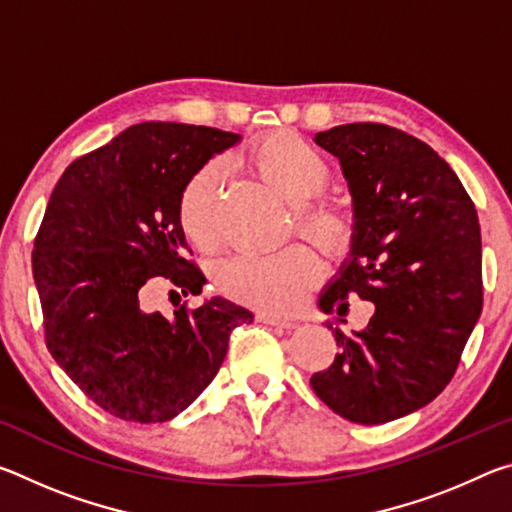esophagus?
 <instances>
[{
    "instance_id": "34e87169",
    "label": "esophagus",
    "mask_w": 512,
    "mask_h": 512,
    "mask_svg": "<svg viewBox=\"0 0 512 512\" xmlns=\"http://www.w3.org/2000/svg\"><path fill=\"white\" fill-rule=\"evenodd\" d=\"M259 323H266V325H275V327H284V329H291L296 327V320L289 318V316H280V314H268V311H257L255 316Z\"/></svg>"
}]
</instances>
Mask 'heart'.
<instances>
[{"label":"heart","mask_w":512,"mask_h":512,"mask_svg":"<svg viewBox=\"0 0 512 512\" xmlns=\"http://www.w3.org/2000/svg\"><path fill=\"white\" fill-rule=\"evenodd\" d=\"M248 169L296 203V228L314 239L329 255H345L357 237L354 216L343 205L320 198L332 167L323 153L300 135L277 131L264 135L246 153ZM221 171L207 164L187 180L178 198V223L183 235L198 250H212L219 241L216 205ZM318 255L305 244H291L268 255L244 253L216 266L214 282L223 296L259 309H291L320 277Z\"/></svg>","instance_id":"heart-1"}]
</instances>
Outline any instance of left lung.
<instances>
[{"mask_svg": "<svg viewBox=\"0 0 512 512\" xmlns=\"http://www.w3.org/2000/svg\"><path fill=\"white\" fill-rule=\"evenodd\" d=\"M336 155L354 201L357 237L320 296L325 314L375 305L354 336L334 329L332 366L309 379L341 418L384 424L445 391L483 305L481 228L452 167L418 137L361 121L316 133Z\"/></svg>", "mask_w": 512, "mask_h": 512, "instance_id": "1", "label": "left lung"}]
</instances>
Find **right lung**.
<instances>
[{"label":"right lung","mask_w":512,"mask_h":512,"mask_svg":"<svg viewBox=\"0 0 512 512\" xmlns=\"http://www.w3.org/2000/svg\"><path fill=\"white\" fill-rule=\"evenodd\" d=\"M237 142L219 128L144 121L76 158L51 192L31 255L47 350L119 420L176 418L219 372L232 329L253 323L223 298L183 302L169 318L142 309L155 277L201 296L207 280L187 257L178 198Z\"/></svg>","instance_id":"right-lung-1"}]
</instances>
